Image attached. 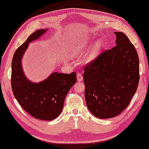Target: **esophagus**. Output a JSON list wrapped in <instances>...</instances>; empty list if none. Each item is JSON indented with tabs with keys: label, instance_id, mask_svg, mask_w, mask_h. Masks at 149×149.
<instances>
[{
	"label": "esophagus",
	"instance_id": "obj_1",
	"mask_svg": "<svg viewBox=\"0 0 149 149\" xmlns=\"http://www.w3.org/2000/svg\"><path fill=\"white\" fill-rule=\"evenodd\" d=\"M77 80H78V81L79 82L83 80V76H82V74L80 73H77Z\"/></svg>",
	"mask_w": 149,
	"mask_h": 149
}]
</instances>
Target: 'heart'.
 Here are the masks:
<instances>
[{
    "mask_svg": "<svg viewBox=\"0 0 149 149\" xmlns=\"http://www.w3.org/2000/svg\"><path fill=\"white\" fill-rule=\"evenodd\" d=\"M87 44H88V42L83 41L80 42L79 43H78L73 47V49L72 50L73 54H79L83 53V50L85 48V47L87 46ZM101 46H102V43L100 42H97V43L95 46L92 47L91 49H90V52L88 53V55H87L86 57V61H90L92 60V59H94L96 56L98 54L99 52H100L101 49Z\"/></svg>",
    "mask_w": 149,
    "mask_h": 149,
    "instance_id": "1",
    "label": "heart"
}]
</instances>
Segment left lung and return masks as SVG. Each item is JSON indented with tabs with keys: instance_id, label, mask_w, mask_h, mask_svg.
I'll return each mask as SVG.
<instances>
[{
	"instance_id": "8db88e82",
	"label": "left lung",
	"mask_w": 149,
	"mask_h": 149,
	"mask_svg": "<svg viewBox=\"0 0 149 149\" xmlns=\"http://www.w3.org/2000/svg\"><path fill=\"white\" fill-rule=\"evenodd\" d=\"M114 33L116 45L84 67L87 107L102 119L116 117L127 108L139 80V57L134 46L123 33Z\"/></svg>"
}]
</instances>
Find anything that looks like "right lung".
Segmentation results:
<instances>
[{
    "label": "right lung",
    "instance_id": "right-lung-1",
    "mask_svg": "<svg viewBox=\"0 0 149 149\" xmlns=\"http://www.w3.org/2000/svg\"><path fill=\"white\" fill-rule=\"evenodd\" d=\"M46 30L33 32L15 51L12 61L11 85L22 109L35 118L52 120L60 115L68 92L76 83V73L54 72L38 83L30 82L22 68V57L29 43L36 40Z\"/></svg>",
    "mask_w": 149,
    "mask_h": 149
}]
</instances>
